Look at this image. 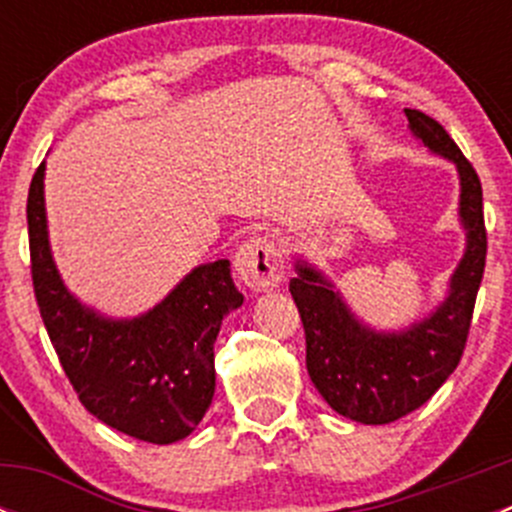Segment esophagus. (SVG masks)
I'll return each mask as SVG.
<instances>
[{"label":"esophagus","instance_id":"esophagus-1","mask_svg":"<svg viewBox=\"0 0 512 512\" xmlns=\"http://www.w3.org/2000/svg\"><path fill=\"white\" fill-rule=\"evenodd\" d=\"M282 272H285V250L277 237H252L237 250L235 275L245 287L265 292L280 285Z\"/></svg>","mask_w":512,"mask_h":512}]
</instances>
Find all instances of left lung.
Masks as SVG:
<instances>
[{"mask_svg":"<svg viewBox=\"0 0 512 512\" xmlns=\"http://www.w3.org/2000/svg\"><path fill=\"white\" fill-rule=\"evenodd\" d=\"M411 133L436 156L456 163L466 252L443 299L404 332H374L354 317L332 282L307 262L289 280L307 339L312 384L337 414L359 423H391L426 404L453 374L466 349L476 294L485 270V223L480 178L446 128L426 113L404 108Z\"/></svg>","mask_w":512,"mask_h":512,"instance_id":"left-lung-1","label":"left lung"}]
</instances>
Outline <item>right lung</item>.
<instances>
[{
	"label": "right lung",
	"mask_w": 512,
	"mask_h": 512,
	"mask_svg": "<svg viewBox=\"0 0 512 512\" xmlns=\"http://www.w3.org/2000/svg\"><path fill=\"white\" fill-rule=\"evenodd\" d=\"M44 170L27 198L32 282L41 319L79 401L98 421L146 443L190 436L215 394V339L242 304L230 262L195 267L178 287L133 319L84 307L61 282L49 247Z\"/></svg>",
	"instance_id": "add662e5"
}]
</instances>
